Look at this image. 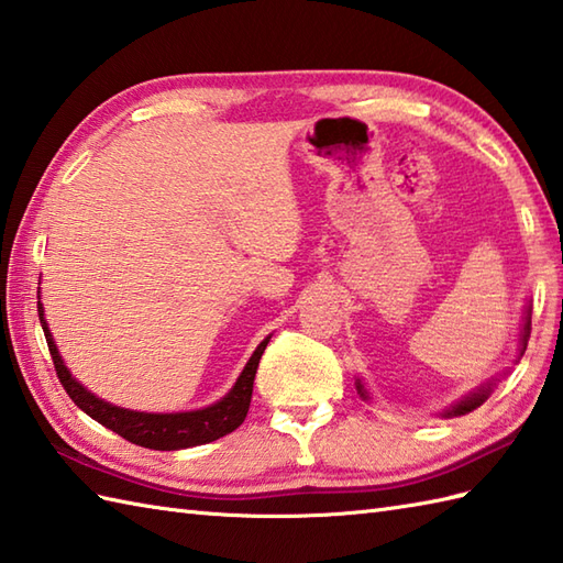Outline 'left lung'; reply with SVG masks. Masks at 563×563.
<instances>
[{"label":"left lung","instance_id":"obj_1","mask_svg":"<svg viewBox=\"0 0 563 563\" xmlns=\"http://www.w3.org/2000/svg\"><path fill=\"white\" fill-rule=\"evenodd\" d=\"M532 309H528V317H525V329H522V351L520 353H525V349H528V339H530V329H532ZM357 389H361L363 391V387H357ZM488 389H492V387H488ZM488 389L484 387L479 394H472V397H466L462 404H457V406H454V409L452 411H448V416H452V413H466V411H472V409H476V406H479L486 397H488ZM363 397H365V394H363Z\"/></svg>","mask_w":563,"mask_h":563}]
</instances>
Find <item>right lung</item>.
Listing matches in <instances>:
<instances>
[{
	"mask_svg": "<svg viewBox=\"0 0 563 563\" xmlns=\"http://www.w3.org/2000/svg\"><path fill=\"white\" fill-rule=\"evenodd\" d=\"M38 317H41L45 341H47V351L53 355L57 379L69 394V399L75 401L84 413H89L93 421L111 428L113 433L130 440L133 445L150 448V450H184L194 445H206V442H212L227 433H232V430H236L244 423L249 404H251V391H254L256 367L263 351H266L268 339L261 341L254 355H251V361L246 363L244 373L239 375L232 391L218 404L208 406V409L188 411V413H140V411L121 409V406L106 404L93 397L91 391L84 389L79 382L71 379L69 369L63 365V357H59L55 349L51 331H47L41 302H38Z\"/></svg>",
	"mask_w": 563,
	"mask_h": 563,
	"instance_id": "add662e5",
	"label": "right lung"
}]
</instances>
